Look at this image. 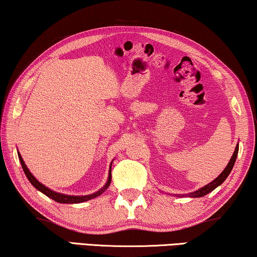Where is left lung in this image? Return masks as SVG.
Listing matches in <instances>:
<instances>
[{
  "label": "left lung",
  "instance_id": "8db88e82",
  "mask_svg": "<svg viewBox=\"0 0 257 257\" xmlns=\"http://www.w3.org/2000/svg\"><path fill=\"white\" fill-rule=\"evenodd\" d=\"M238 152H239V144H236L235 147V150L234 152H233V155L231 157V159H229V162L227 164V166L225 167V170L221 172V173L218 175V177L213 180V181H211L210 183H208V185H205L204 187H202V188H200L198 190H195L193 191V193H189V194H180V195H175V196L178 197H203L205 196L206 194L211 193L212 190H214L217 188L218 186H220L221 183H223L225 180H226V178L228 177V174L231 173L232 168L233 166H234L235 164V160H236V156H238Z\"/></svg>",
  "mask_w": 257,
  "mask_h": 257
}]
</instances>
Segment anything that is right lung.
<instances>
[{
  "mask_svg": "<svg viewBox=\"0 0 257 257\" xmlns=\"http://www.w3.org/2000/svg\"><path fill=\"white\" fill-rule=\"evenodd\" d=\"M18 158H19V162H21V164H22L23 171H24L26 178H28V180L31 182V185H32L36 189H38L39 191H41V193H43V194H45L46 196H48L49 198H52V200H54L57 203H67V204H76V203H83V202L90 201V200H92V198L100 196V195L104 193V191L107 188H108L109 185H110V181H112V174H110V172H112V164H110L109 172H108V179H107V182L105 183V186L102 187L101 189H99L98 191H95V193H93V194L83 195V196H74V195L61 194V193H57V191L49 189L48 187L44 186L43 183L38 181V180L34 178V175L31 173L30 170L28 168V166L25 165L24 160H23L21 153H19V152H18Z\"/></svg>",
  "mask_w": 257,
  "mask_h": 257,
  "instance_id": "add662e5",
  "label": "right lung"
}]
</instances>
